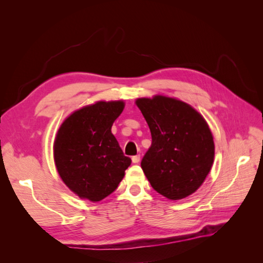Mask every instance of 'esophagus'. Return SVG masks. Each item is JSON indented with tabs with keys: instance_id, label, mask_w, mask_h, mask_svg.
I'll list each match as a JSON object with an SVG mask.
<instances>
[{
	"instance_id": "34e87169",
	"label": "esophagus",
	"mask_w": 263,
	"mask_h": 263,
	"mask_svg": "<svg viewBox=\"0 0 263 263\" xmlns=\"http://www.w3.org/2000/svg\"><path fill=\"white\" fill-rule=\"evenodd\" d=\"M132 160H133V162H134V163H138V162L140 161V155L134 156V157L132 158Z\"/></svg>"
}]
</instances>
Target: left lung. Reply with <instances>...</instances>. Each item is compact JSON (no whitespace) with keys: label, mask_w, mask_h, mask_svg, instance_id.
I'll return each instance as SVG.
<instances>
[{"label":"left lung","mask_w":263,"mask_h":263,"mask_svg":"<svg viewBox=\"0 0 263 263\" xmlns=\"http://www.w3.org/2000/svg\"><path fill=\"white\" fill-rule=\"evenodd\" d=\"M153 142L141 160L151 186L169 200H181L202 185L214 161L208 123L184 102L165 97L138 99Z\"/></svg>","instance_id":"8db88e82"}]
</instances>
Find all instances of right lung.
<instances>
[{
  "instance_id": "obj_1",
  "label": "right lung",
  "mask_w": 263,
  "mask_h": 263,
  "mask_svg": "<svg viewBox=\"0 0 263 263\" xmlns=\"http://www.w3.org/2000/svg\"><path fill=\"white\" fill-rule=\"evenodd\" d=\"M123 108L122 101L98 102L76 110L58 130L55 166L66 185L82 198L99 202L112 194L132 163L110 132Z\"/></svg>"
}]
</instances>
